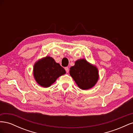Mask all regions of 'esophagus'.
<instances>
[{"instance_id": "obj_1", "label": "esophagus", "mask_w": 133, "mask_h": 133, "mask_svg": "<svg viewBox=\"0 0 133 133\" xmlns=\"http://www.w3.org/2000/svg\"><path fill=\"white\" fill-rule=\"evenodd\" d=\"M65 71H66V72L67 73H69V68H68V67H65Z\"/></svg>"}]
</instances>
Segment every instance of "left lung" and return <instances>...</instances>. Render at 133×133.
Returning <instances> with one entry per match:
<instances>
[{"label": "left lung", "mask_w": 133, "mask_h": 133, "mask_svg": "<svg viewBox=\"0 0 133 133\" xmlns=\"http://www.w3.org/2000/svg\"><path fill=\"white\" fill-rule=\"evenodd\" d=\"M69 73L78 86L83 90L94 87L99 78L97 68L85 59L76 60L74 66L70 68Z\"/></svg>", "instance_id": "obj_1"}]
</instances>
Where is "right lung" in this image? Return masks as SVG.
<instances>
[{"label":"right lung","instance_id":"obj_1","mask_svg":"<svg viewBox=\"0 0 133 133\" xmlns=\"http://www.w3.org/2000/svg\"><path fill=\"white\" fill-rule=\"evenodd\" d=\"M65 73L64 68L50 57L39 60L34 66L35 80L40 85L45 88L50 87L58 77Z\"/></svg>","mask_w":133,"mask_h":133}]
</instances>
